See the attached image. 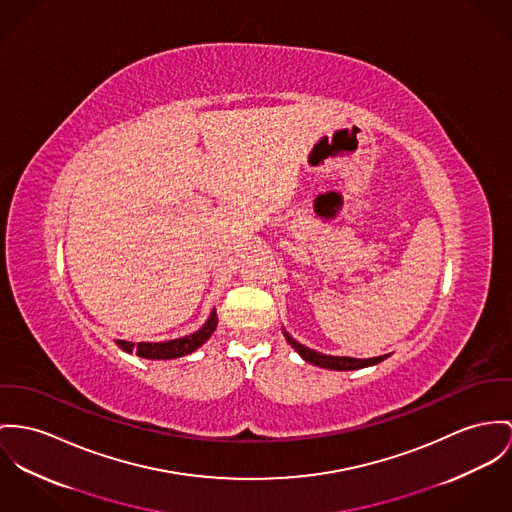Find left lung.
<instances>
[{"instance_id": "8db88e82", "label": "left lung", "mask_w": 512, "mask_h": 512, "mask_svg": "<svg viewBox=\"0 0 512 512\" xmlns=\"http://www.w3.org/2000/svg\"><path fill=\"white\" fill-rule=\"evenodd\" d=\"M282 331H284V337L290 343V347H294V351L300 354L306 362L319 366V368H327V370H341V372H345V370H360V368H366V366H374V364H378V362H382V360H386L390 356V354H382V356H374V358H351V356H333V354L317 353L314 349L298 343L284 327H282Z\"/></svg>"}]
</instances>
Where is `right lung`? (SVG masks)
I'll list each match as a JSON object with an SVG mask.
<instances>
[{
  "label": "right lung",
  "mask_w": 512,
  "mask_h": 512,
  "mask_svg": "<svg viewBox=\"0 0 512 512\" xmlns=\"http://www.w3.org/2000/svg\"><path fill=\"white\" fill-rule=\"evenodd\" d=\"M216 325H218V315H216V310H212L208 319L204 321V325L191 335L171 339V341H159V343H130V341L117 339V345L118 349H122L124 353H136L148 360L181 358V356L195 353L198 347H202L210 339V335L216 331Z\"/></svg>",
  "instance_id": "1"
}]
</instances>
